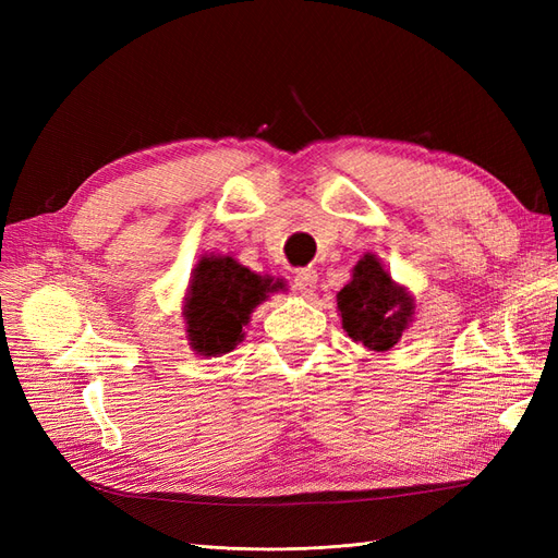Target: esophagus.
<instances>
[{
  "label": "esophagus",
  "mask_w": 558,
  "mask_h": 558,
  "mask_svg": "<svg viewBox=\"0 0 558 558\" xmlns=\"http://www.w3.org/2000/svg\"><path fill=\"white\" fill-rule=\"evenodd\" d=\"M316 281H318L316 269H310V267L307 269H298L295 277H293V286H295V291L300 295H312L314 289H316Z\"/></svg>",
  "instance_id": "esophagus-1"
}]
</instances>
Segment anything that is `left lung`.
<instances>
[{
  "label": "left lung",
  "instance_id": "1",
  "mask_svg": "<svg viewBox=\"0 0 558 558\" xmlns=\"http://www.w3.org/2000/svg\"><path fill=\"white\" fill-rule=\"evenodd\" d=\"M342 328L369 351H391L414 320V298L398 286L375 253L353 267L351 281L337 293Z\"/></svg>",
  "mask_w": 558,
  "mask_h": 558
}]
</instances>
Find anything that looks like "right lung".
Listing matches in <instances>:
<instances>
[{"instance_id":"1","label":"right lung","mask_w":558,"mask_h":558,"mask_svg":"<svg viewBox=\"0 0 558 558\" xmlns=\"http://www.w3.org/2000/svg\"><path fill=\"white\" fill-rule=\"evenodd\" d=\"M281 289L272 277L251 272L230 256H205L183 302L185 332L199 356H223L244 340V326L267 293Z\"/></svg>"}]
</instances>
